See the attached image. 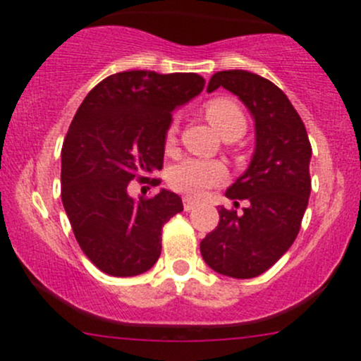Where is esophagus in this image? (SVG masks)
<instances>
[{"instance_id": "1", "label": "esophagus", "mask_w": 361, "mask_h": 361, "mask_svg": "<svg viewBox=\"0 0 361 361\" xmlns=\"http://www.w3.org/2000/svg\"><path fill=\"white\" fill-rule=\"evenodd\" d=\"M182 202H184V210L185 212H189V210H192L196 207V202L192 198H188V196H185L184 200H182Z\"/></svg>"}]
</instances>
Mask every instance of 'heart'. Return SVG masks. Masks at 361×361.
<instances>
[{
    "mask_svg": "<svg viewBox=\"0 0 361 361\" xmlns=\"http://www.w3.org/2000/svg\"><path fill=\"white\" fill-rule=\"evenodd\" d=\"M205 117L221 137L224 135H237L240 137L245 131L244 112L235 102L226 98L212 99L205 105ZM176 124H170L166 131V142H173L176 137ZM226 176V170L219 161L203 158H185L172 166L169 173V182L176 191L188 196H202L207 189L219 184Z\"/></svg>",
    "mask_w": 361,
    "mask_h": 361,
    "instance_id": "obj_1",
    "label": "heart"
}]
</instances>
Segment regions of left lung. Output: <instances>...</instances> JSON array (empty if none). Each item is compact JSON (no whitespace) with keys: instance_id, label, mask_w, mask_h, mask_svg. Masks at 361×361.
<instances>
[{"instance_id":"1","label":"left lung","mask_w":361,"mask_h":361,"mask_svg":"<svg viewBox=\"0 0 361 361\" xmlns=\"http://www.w3.org/2000/svg\"><path fill=\"white\" fill-rule=\"evenodd\" d=\"M224 87L255 119L256 145L247 170L226 189L245 200L244 212L219 207V224L200 244L217 274L251 279L270 269L297 238L310 195L312 156L300 116L288 96L267 78L245 70L217 71L207 92Z\"/></svg>"}]
</instances>
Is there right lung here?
<instances>
[{"label":"right lung","instance_id":"add662e5","mask_svg":"<svg viewBox=\"0 0 361 361\" xmlns=\"http://www.w3.org/2000/svg\"><path fill=\"white\" fill-rule=\"evenodd\" d=\"M203 85L196 73L121 71L78 106L61 151V200L78 245L102 272L133 277L158 262L163 226L184 209L180 196L161 189L135 200L128 188L163 169L172 112Z\"/></svg>","mask_w":361,"mask_h":361}]
</instances>
